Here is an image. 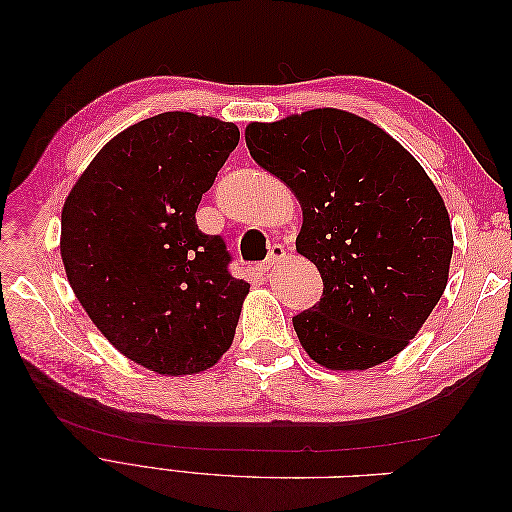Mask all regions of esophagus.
<instances>
[{
	"instance_id": "esophagus-1",
	"label": "esophagus",
	"mask_w": 512,
	"mask_h": 512,
	"mask_svg": "<svg viewBox=\"0 0 512 512\" xmlns=\"http://www.w3.org/2000/svg\"><path fill=\"white\" fill-rule=\"evenodd\" d=\"M286 258V252H284V245H280V243H273V247L269 250V256H267V260L262 262V267H260V271L262 273H269L277 262H282Z\"/></svg>"
}]
</instances>
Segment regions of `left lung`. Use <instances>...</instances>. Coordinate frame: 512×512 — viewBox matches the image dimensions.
Wrapping results in <instances>:
<instances>
[{"label": "left lung", "mask_w": 512, "mask_h": 512, "mask_svg": "<svg viewBox=\"0 0 512 512\" xmlns=\"http://www.w3.org/2000/svg\"><path fill=\"white\" fill-rule=\"evenodd\" d=\"M245 143L303 209L297 252L324 284L322 299L292 318L305 352L337 371L393 359L440 301L453 256L451 220L423 166L337 108L254 121Z\"/></svg>", "instance_id": "obj_1"}]
</instances>
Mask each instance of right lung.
Listing matches in <instances>:
<instances>
[{"label":"right lung","instance_id":"obj_1","mask_svg":"<svg viewBox=\"0 0 512 512\" xmlns=\"http://www.w3.org/2000/svg\"><path fill=\"white\" fill-rule=\"evenodd\" d=\"M239 145L235 123L162 113L108 141L61 211V260L76 299L123 356L198 374L230 348L250 284L228 271L196 209Z\"/></svg>","mask_w":512,"mask_h":512}]
</instances>
